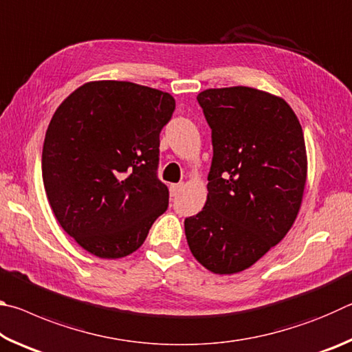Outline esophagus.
I'll list each match as a JSON object with an SVG mask.
<instances>
[{"instance_id":"34e87169","label":"esophagus","mask_w":352,"mask_h":352,"mask_svg":"<svg viewBox=\"0 0 352 352\" xmlns=\"http://www.w3.org/2000/svg\"><path fill=\"white\" fill-rule=\"evenodd\" d=\"M182 189H183V183L170 184V188H169V190H170V195H172V197H177V195L182 192Z\"/></svg>"}]
</instances>
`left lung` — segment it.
Segmentation results:
<instances>
[{"instance_id": "obj_1", "label": "left lung", "mask_w": 352, "mask_h": 352, "mask_svg": "<svg viewBox=\"0 0 352 352\" xmlns=\"http://www.w3.org/2000/svg\"><path fill=\"white\" fill-rule=\"evenodd\" d=\"M197 100L212 130L206 204L184 220L190 253L233 275L284 239L307 180L301 124L283 98L252 87L210 88Z\"/></svg>"}]
</instances>
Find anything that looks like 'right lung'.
Listing matches in <instances>:
<instances>
[{
	"label": "right lung",
	"mask_w": 352,
	"mask_h": 352,
	"mask_svg": "<svg viewBox=\"0 0 352 352\" xmlns=\"http://www.w3.org/2000/svg\"><path fill=\"white\" fill-rule=\"evenodd\" d=\"M175 110L169 93L133 82L91 80L47 126L41 174L62 228L98 258L136 252L169 190L157 178L160 132Z\"/></svg>",
	"instance_id": "obj_1"
}]
</instances>
